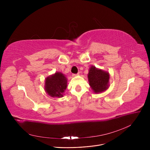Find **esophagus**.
Returning a JSON list of instances; mask_svg holds the SVG:
<instances>
[{
  "instance_id": "obj_1",
  "label": "esophagus",
  "mask_w": 150,
  "mask_h": 150,
  "mask_svg": "<svg viewBox=\"0 0 150 150\" xmlns=\"http://www.w3.org/2000/svg\"><path fill=\"white\" fill-rule=\"evenodd\" d=\"M79 75V73L76 74H72V75H73L74 76H76V75Z\"/></svg>"
}]
</instances>
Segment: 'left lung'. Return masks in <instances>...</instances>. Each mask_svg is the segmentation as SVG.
Here are the masks:
<instances>
[{
  "mask_svg": "<svg viewBox=\"0 0 150 150\" xmlns=\"http://www.w3.org/2000/svg\"><path fill=\"white\" fill-rule=\"evenodd\" d=\"M88 79L89 85L95 93L101 92L108 88L109 80L108 72L92 66L89 71Z\"/></svg>",
  "mask_w": 150,
  "mask_h": 150,
  "instance_id": "1",
  "label": "left lung"
}]
</instances>
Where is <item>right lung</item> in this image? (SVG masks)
I'll list each match as a JSON object with an SVG mask.
<instances>
[{"label": "right lung", "mask_w": 150, "mask_h": 150, "mask_svg": "<svg viewBox=\"0 0 150 150\" xmlns=\"http://www.w3.org/2000/svg\"><path fill=\"white\" fill-rule=\"evenodd\" d=\"M45 84V91L50 96L60 97L67 88V79L62 74L57 72L47 77Z\"/></svg>", "instance_id": "obj_1"}]
</instances>
